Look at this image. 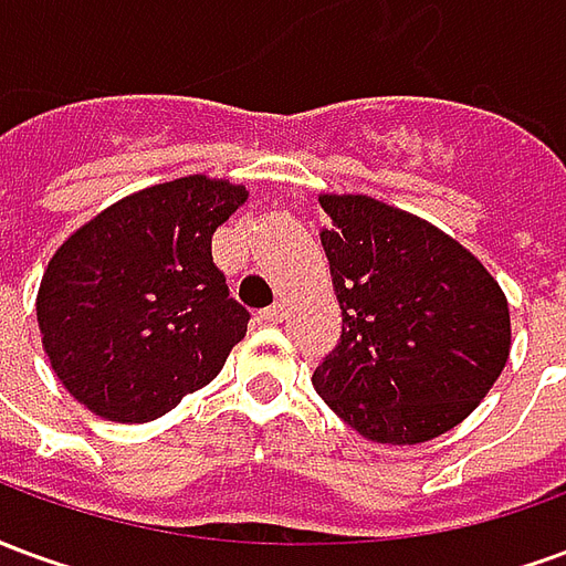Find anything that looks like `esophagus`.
Instances as JSON below:
<instances>
[{
	"label": "esophagus",
	"instance_id": "1",
	"mask_svg": "<svg viewBox=\"0 0 566 566\" xmlns=\"http://www.w3.org/2000/svg\"><path fill=\"white\" fill-rule=\"evenodd\" d=\"M284 318H287V306H284V303H275V306L260 312V321H263V324H282Z\"/></svg>",
	"mask_w": 566,
	"mask_h": 566
}]
</instances>
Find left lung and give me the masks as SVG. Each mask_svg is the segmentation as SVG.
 Masks as SVG:
<instances>
[{
  "label": "left lung",
  "mask_w": 566,
  "mask_h": 566,
  "mask_svg": "<svg viewBox=\"0 0 566 566\" xmlns=\"http://www.w3.org/2000/svg\"><path fill=\"white\" fill-rule=\"evenodd\" d=\"M321 230L343 339L312 376L360 437L418 446L458 427L506 367L510 303L497 279L418 214L324 193Z\"/></svg>",
  "instance_id": "obj_1"
}]
</instances>
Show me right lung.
Returning a JSON list of instances; mask_svg holds the SVG:
<instances>
[{
  "label": "right lung",
  "mask_w": 566,
  "mask_h": 566,
  "mask_svg": "<svg viewBox=\"0 0 566 566\" xmlns=\"http://www.w3.org/2000/svg\"><path fill=\"white\" fill-rule=\"evenodd\" d=\"M245 199V187L209 175L145 187L48 260L35 296L42 348L93 416L145 424L221 373L251 315L211 260V233Z\"/></svg>",
  "instance_id": "1"
}]
</instances>
